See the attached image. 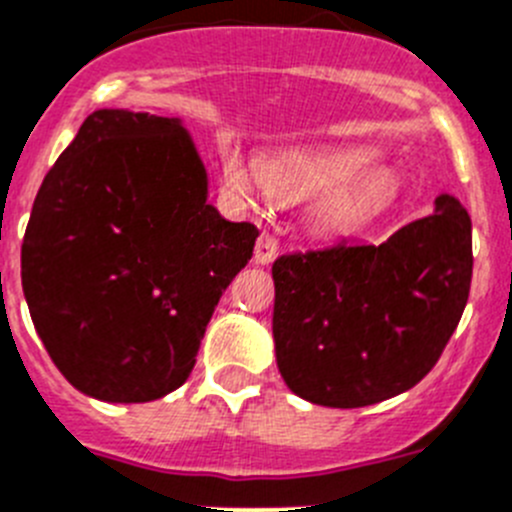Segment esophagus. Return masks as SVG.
I'll return each instance as SVG.
<instances>
[{
  "mask_svg": "<svg viewBox=\"0 0 512 512\" xmlns=\"http://www.w3.org/2000/svg\"><path fill=\"white\" fill-rule=\"evenodd\" d=\"M280 252V240L275 237L272 232H262L260 240H257L255 245V260L260 262V265H270L275 257H278Z\"/></svg>",
  "mask_w": 512,
  "mask_h": 512,
  "instance_id": "1",
  "label": "esophagus"
}]
</instances>
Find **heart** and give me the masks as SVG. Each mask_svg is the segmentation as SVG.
<instances>
[{"label": "heart", "instance_id": "obj_1", "mask_svg": "<svg viewBox=\"0 0 512 512\" xmlns=\"http://www.w3.org/2000/svg\"><path fill=\"white\" fill-rule=\"evenodd\" d=\"M224 179L240 194L265 186L272 197L303 199L328 194L315 209L323 232H353L391 207L399 197V179L379 169V156L369 148L303 151L265 161L252 171L240 156L224 159Z\"/></svg>", "mask_w": 512, "mask_h": 512}]
</instances>
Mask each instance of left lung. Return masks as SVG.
Segmentation results:
<instances>
[{"instance_id": "obj_1", "label": "left lung", "mask_w": 512, "mask_h": 512, "mask_svg": "<svg viewBox=\"0 0 512 512\" xmlns=\"http://www.w3.org/2000/svg\"><path fill=\"white\" fill-rule=\"evenodd\" d=\"M272 336L290 391L356 409L417 386L442 356L472 283V222L455 197L381 245L272 262Z\"/></svg>"}]
</instances>
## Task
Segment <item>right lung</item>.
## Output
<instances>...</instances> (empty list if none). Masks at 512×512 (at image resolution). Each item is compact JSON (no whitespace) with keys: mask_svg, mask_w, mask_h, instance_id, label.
<instances>
[{"mask_svg":"<svg viewBox=\"0 0 512 512\" xmlns=\"http://www.w3.org/2000/svg\"><path fill=\"white\" fill-rule=\"evenodd\" d=\"M257 227L207 204L179 121L95 111L37 191L22 240L32 323L83 394L141 404L189 379Z\"/></svg>","mask_w":512,"mask_h":512,"instance_id":"right-lung-1","label":"right lung"}]
</instances>
